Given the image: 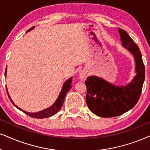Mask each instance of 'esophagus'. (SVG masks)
Segmentation results:
<instances>
[{
	"label": "esophagus",
	"instance_id": "esophagus-1",
	"mask_svg": "<svg viewBox=\"0 0 150 150\" xmlns=\"http://www.w3.org/2000/svg\"><path fill=\"white\" fill-rule=\"evenodd\" d=\"M87 78V74L86 72H81V74H80V79H81L82 81H84L85 79H86Z\"/></svg>",
	"mask_w": 150,
	"mask_h": 150
}]
</instances>
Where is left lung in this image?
Instances as JSON below:
<instances>
[{
  "label": "left lung",
  "instance_id": "obj_1",
  "mask_svg": "<svg viewBox=\"0 0 150 150\" xmlns=\"http://www.w3.org/2000/svg\"><path fill=\"white\" fill-rule=\"evenodd\" d=\"M123 46L135 57L136 75L127 86L117 87L96 76L85 81L86 102L94 114L102 117H116L132 109L139 100L145 76V68L138 45L123 29H118Z\"/></svg>",
  "mask_w": 150,
  "mask_h": 150
}]
</instances>
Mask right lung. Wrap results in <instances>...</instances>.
I'll return each instance as SVG.
<instances>
[{
	"mask_svg": "<svg viewBox=\"0 0 150 150\" xmlns=\"http://www.w3.org/2000/svg\"><path fill=\"white\" fill-rule=\"evenodd\" d=\"M34 28H35V26H33L32 28H30V29H28V30L27 33L29 32V31H30L31 30H33V29H34ZM6 73H7V68H6V69H5V76H6ZM71 82H72V78H70L68 79V80H67L65 82H64L63 86H62V90H61L60 95H59V97H58V99H57V100L55 101V102L53 103V104L51 107H49V108L45 109V110H42V111L35 112V113H30V112H25V111H24V110H22L21 109H20L18 107L16 106L12 100H11V101H12V103L14 105V106H16V108L19 109V110H22V112H23L24 113L30 116V117H31L40 118V119H41V118L49 117H51V116H53V115H55V113H57V112L60 110L61 107L62 106V104H63L64 101V97H65L67 94V92L69 91L70 89H71ZM7 95H8V97L10 99V96H9V94H7Z\"/></svg>",
	"mask_w": 150,
	"mask_h": 150,
	"instance_id": "add662e5",
	"label": "right lung"
}]
</instances>
